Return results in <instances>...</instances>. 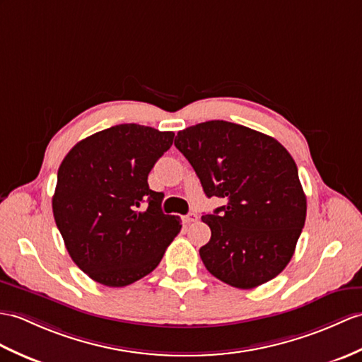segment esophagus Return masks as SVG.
I'll use <instances>...</instances> for the list:
<instances>
[{
    "instance_id": "obj_1",
    "label": "esophagus",
    "mask_w": 362,
    "mask_h": 362,
    "mask_svg": "<svg viewBox=\"0 0 362 362\" xmlns=\"http://www.w3.org/2000/svg\"><path fill=\"white\" fill-rule=\"evenodd\" d=\"M197 219H199V217H197L196 213H188L187 216L182 217V221H183L185 225H189V223H192V222H196Z\"/></svg>"
}]
</instances>
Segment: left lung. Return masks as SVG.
Returning <instances> with one entry per match:
<instances>
[{"instance_id":"8db88e82","label":"left lung","mask_w":362,"mask_h":362,"mask_svg":"<svg viewBox=\"0 0 362 362\" xmlns=\"http://www.w3.org/2000/svg\"><path fill=\"white\" fill-rule=\"evenodd\" d=\"M206 197L225 205L204 214L211 239L199 250L217 279L250 290L279 274L295 253L307 214L298 166L276 139L223 120L179 131Z\"/></svg>"}]
</instances>
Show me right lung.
<instances>
[{"instance_id": "add662e5", "label": "right lung", "mask_w": 362, "mask_h": 362, "mask_svg": "<svg viewBox=\"0 0 362 362\" xmlns=\"http://www.w3.org/2000/svg\"><path fill=\"white\" fill-rule=\"evenodd\" d=\"M174 132L117 124L75 145L58 168L52 211L67 253L106 287L149 274L180 233V219L162 211V192L148 174L173 145Z\"/></svg>"}]
</instances>
